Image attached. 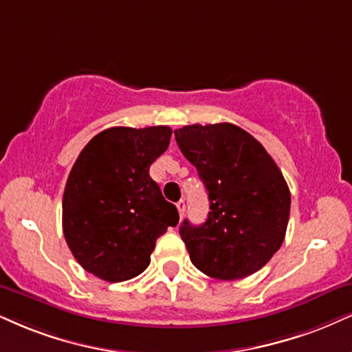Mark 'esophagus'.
<instances>
[{
  "mask_svg": "<svg viewBox=\"0 0 352 352\" xmlns=\"http://www.w3.org/2000/svg\"><path fill=\"white\" fill-rule=\"evenodd\" d=\"M176 207H177V212H179V215L183 217V215H184V210H186V204H184V201L177 202Z\"/></svg>",
  "mask_w": 352,
  "mask_h": 352,
  "instance_id": "obj_1",
  "label": "esophagus"
}]
</instances>
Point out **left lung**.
Wrapping results in <instances>:
<instances>
[{
	"label": "left lung",
	"mask_w": 352,
	"mask_h": 352,
	"mask_svg": "<svg viewBox=\"0 0 352 352\" xmlns=\"http://www.w3.org/2000/svg\"><path fill=\"white\" fill-rule=\"evenodd\" d=\"M175 137L210 202L206 222L184 220L179 228L190 261L214 279L254 274L280 248L287 230L290 190L280 169L238 125H184Z\"/></svg>",
	"instance_id": "obj_1"
}]
</instances>
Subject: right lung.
I'll return each instance as SVG.
<instances>
[{
    "instance_id": "add662e5",
    "label": "right lung",
    "mask_w": 352,
    "mask_h": 352,
    "mask_svg": "<svg viewBox=\"0 0 352 352\" xmlns=\"http://www.w3.org/2000/svg\"><path fill=\"white\" fill-rule=\"evenodd\" d=\"M171 133L166 125L106 129L73 164L63 192V235L81 267L99 279L142 274L156 238L179 222L148 175Z\"/></svg>"
}]
</instances>
